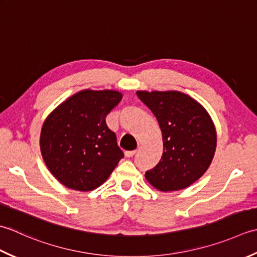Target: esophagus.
I'll use <instances>...</instances> for the list:
<instances>
[{"instance_id": "esophagus-1", "label": "esophagus", "mask_w": 257, "mask_h": 257, "mask_svg": "<svg viewBox=\"0 0 257 257\" xmlns=\"http://www.w3.org/2000/svg\"><path fill=\"white\" fill-rule=\"evenodd\" d=\"M135 153H136V151H126L125 152V156H126V158H133Z\"/></svg>"}]
</instances>
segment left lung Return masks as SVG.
Instances as JSON below:
<instances>
[{"mask_svg": "<svg viewBox=\"0 0 257 257\" xmlns=\"http://www.w3.org/2000/svg\"><path fill=\"white\" fill-rule=\"evenodd\" d=\"M136 95L154 114L162 131L163 154L145 177L162 192L183 190L211 165L216 131L206 109L177 91H138Z\"/></svg>", "mask_w": 257, "mask_h": 257, "instance_id": "obj_1", "label": "left lung"}]
</instances>
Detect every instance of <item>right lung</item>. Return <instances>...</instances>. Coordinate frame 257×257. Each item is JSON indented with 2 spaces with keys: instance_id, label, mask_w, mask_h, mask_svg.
Listing matches in <instances>:
<instances>
[{
  "instance_id": "1",
  "label": "right lung",
  "mask_w": 257,
  "mask_h": 257,
  "mask_svg": "<svg viewBox=\"0 0 257 257\" xmlns=\"http://www.w3.org/2000/svg\"><path fill=\"white\" fill-rule=\"evenodd\" d=\"M117 91L84 90L69 97L43 123L41 153L63 185L92 191L105 182L124 158L105 117L121 102Z\"/></svg>"
}]
</instances>
